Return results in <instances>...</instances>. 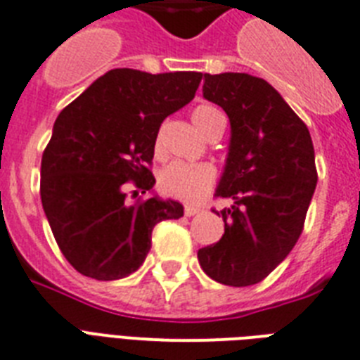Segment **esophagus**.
<instances>
[{"label":"esophagus","mask_w":360,"mask_h":360,"mask_svg":"<svg viewBox=\"0 0 360 360\" xmlns=\"http://www.w3.org/2000/svg\"><path fill=\"white\" fill-rule=\"evenodd\" d=\"M184 214L188 215V217H193V215L200 214V208L193 206V204H188V206H184Z\"/></svg>","instance_id":"esophagus-1"}]
</instances>
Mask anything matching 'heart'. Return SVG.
Here are the masks:
<instances>
[{
	"mask_svg": "<svg viewBox=\"0 0 360 360\" xmlns=\"http://www.w3.org/2000/svg\"><path fill=\"white\" fill-rule=\"evenodd\" d=\"M191 117L198 131L206 137L215 126L225 122V117L219 109L208 103L197 105ZM160 148H162V135L156 137V150L160 152ZM215 180H217V172L210 163L172 162L163 167L160 172L158 188L167 197L178 198L184 202H197L214 188Z\"/></svg>",
	"mask_w": 360,
	"mask_h": 360,
	"instance_id": "1",
	"label": "heart"
}]
</instances>
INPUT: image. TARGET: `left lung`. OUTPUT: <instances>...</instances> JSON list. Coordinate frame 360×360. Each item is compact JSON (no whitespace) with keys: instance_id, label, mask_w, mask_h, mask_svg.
<instances>
[{"instance_id":"left-lung-1","label":"left lung","mask_w":360,"mask_h":360,"mask_svg":"<svg viewBox=\"0 0 360 360\" xmlns=\"http://www.w3.org/2000/svg\"><path fill=\"white\" fill-rule=\"evenodd\" d=\"M202 94L229 115V158L215 197L232 198V206L221 210L223 238L197 257L217 283L251 286L288 257L303 232L318 182L314 146L307 124L262 77L204 74Z\"/></svg>"}]
</instances>
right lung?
<instances>
[{
  "instance_id": "add662e5",
  "label": "right lung",
  "mask_w": 360,
  "mask_h": 360,
  "mask_svg": "<svg viewBox=\"0 0 360 360\" xmlns=\"http://www.w3.org/2000/svg\"><path fill=\"white\" fill-rule=\"evenodd\" d=\"M200 79V72L115 68L59 113L40 163V198L76 271L96 281L128 277L150 251L152 229L184 215L176 200L130 202L126 189L154 188L160 126L195 98Z\"/></svg>"
}]
</instances>
